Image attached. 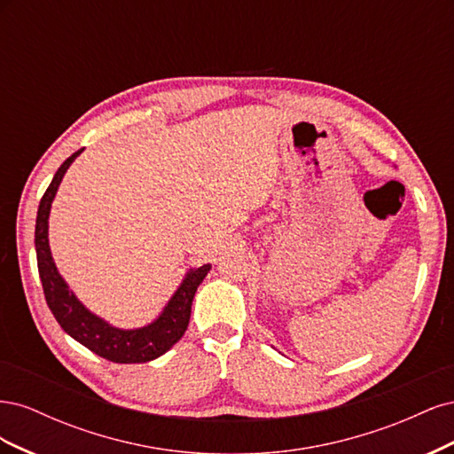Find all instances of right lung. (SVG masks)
<instances>
[{"mask_svg":"<svg viewBox=\"0 0 454 454\" xmlns=\"http://www.w3.org/2000/svg\"><path fill=\"white\" fill-rule=\"evenodd\" d=\"M81 153H83V149L75 151L72 157H67L62 162L37 208L35 255L47 305L67 335L94 354L102 356V358L115 364L151 362L164 352H168L184 337L189 325L191 305H193L197 287L202 284L206 274L210 272L212 265L206 263L202 267L189 269L157 318L142 327H117L104 320L102 316L89 310L59 272L49 246V215L52 200L57 197L64 174Z\"/></svg>","mask_w":454,"mask_h":454,"instance_id":"add662e5","label":"right lung"}]
</instances>
